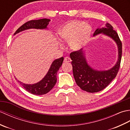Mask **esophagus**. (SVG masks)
I'll use <instances>...</instances> for the list:
<instances>
[{
    "label": "esophagus",
    "instance_id": "34e87169",
    "mask_svg": "<svg viewBox=\"0 0 130 130\" xmlns=\"http://www.w3.org/2000/svg\"><path fill=\"white\" fill-rule=\"evenodd\" d=\"M71 61V59L69 57H68V56H67V57H65V58H64V62H70Z\"/></svg>",
    "mask_w": 130,
    "mask_h": 130
}]
</instances>
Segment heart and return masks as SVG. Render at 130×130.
Masks as SVG:
<instances>
[{
  "mask_svg": "<svg viewBox=\"0 0 130 130\" xmlns=\"http://www.w3.org/2000/svg\"><path fill=\"white\" fill-rule=\"evenodd\" d=\"M92 34V28L84 22L73 21L66 24L59 30L61 39L69 41L70 47L79 50L86 45Z\"/></svg>",
  "mask_w": 130,
  "mask_h": 130,
  "instance_id": "heart-1",
  "label": "heart"
}]
</instances>
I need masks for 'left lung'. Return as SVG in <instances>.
Returning a JSON list of instances; mask_svg holds the SVG:
<instances>
[{
  "label": "left lung",
  "instance_id": "left-lung-1",
  "mask_svg": "<svg viewBox=\"0 0 130 130\" xmlns=\"http://www.w3.org/2000/svg\"><path fill=\"white\" fill-rule=\"evenodd\" d=\"M109 23L102 28L95 30L93 35L103 34L111 37L117 43L118 48V60L114 67L107 71H97L91 68L87 63L84 53L82 50L71 52L70 56L72 61L73 72L77 85L82 90L89 93L101 91L116 78L119 70L122 57V42L118 34Z\"/></svg>",
  "mask_w": 130,
  "mask_h": 130
}]
</instances>
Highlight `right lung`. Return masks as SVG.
Segmentation results:
<instances>
[{
    "mask_svg": "<svg viewBox=\"0 0 130 130\" xmlns=\"http://www.w3.org/2000/svg\"><path fill=\"white\" fill-rule=\"evenodd\" d=\"M50 19H41L38 20H32L27 22L22 25L15 32V35L24 30L29 28L36 29H45L47 28ZM63 60V57H62L55 60L52 62L50 68L47 73L46 75L40 82L34 84H26L21 82L17 80L19 83L22 86L24 89L28 92L35 95H43L50 92L55 86L57 82V72L61 66Z\"/></svg>",
    "mask_w": 130,
    "mask_h": 130,
    "instance_id": "right-lung-1",
    "label": "right lung"
}]
</instances>
